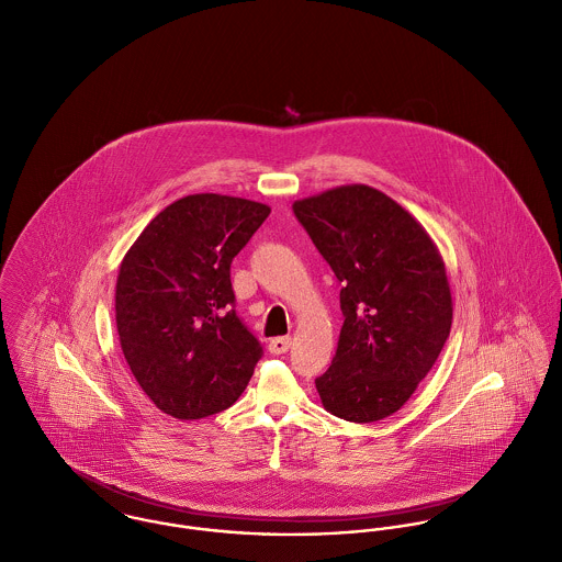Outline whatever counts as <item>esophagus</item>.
<instances>
[{"instance_id": "esophagus-1", "label": "esophagus", "mask_w": 562, "mask_h": 562, "mask_svg": "<svg viewBox=\"0 0 562 562\" xmlns=\"http://www.w3.org/2000/svg\"><path fill=\"white\" fill-rule=\"evenodd\" d=\"M289 347H291V337H278L269 340L271 353H284V351H289Z\"/></svg>"}]
</instances>
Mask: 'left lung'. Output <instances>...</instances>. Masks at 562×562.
I'll use <instances>...</instances> for the list:
<instances>
[{
	"label": "left lung",
	"mask_w": 562,
	"mask_h": 562,
	"mask_svg": "<svg viewBox=\"0 0 562 562\" xmlns=\"http://www.w3.org/2000/svg\"><path fill=\"white\" fill-rule=\"evenodd\" d=\"M293 211L342 284L337 353L315 380L322 404L353 424L391 417L435 367L451 330L443 256L406 209L367 184L297 200Z\"/></svg>",
	"instance_id": "1"
}]
</instances>
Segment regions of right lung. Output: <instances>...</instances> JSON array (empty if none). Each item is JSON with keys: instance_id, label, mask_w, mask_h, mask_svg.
<instances>
[{"instance_id": "right-lung-1", "label": "right lung", "mask_w": 562, "mask_h": 562, "mask_svg": "<svg viewBox=\"0 0 562 562\" xmlns=\"http://www.w3.org/2000/svg\"><path fill=\"white\" fill-rule=\"evenodd\" d=\"M269 213L243 198L187 195L125 251L114 289L119 342L165 415L204 419L245 391L262 349L232 308L229 265Z\"/></svg>"}]
</instances>
